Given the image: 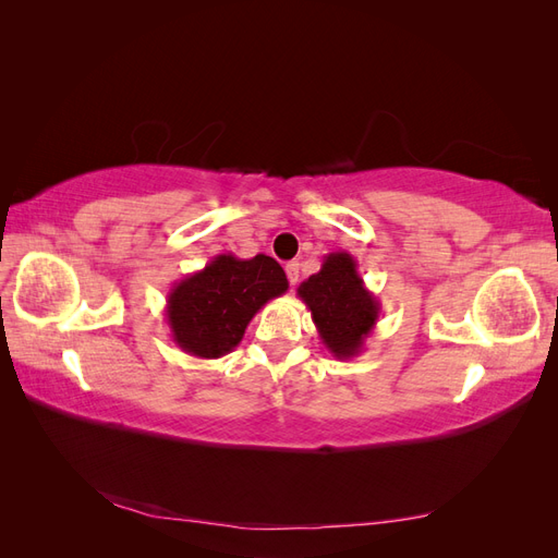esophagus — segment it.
I'll return each instance as SVG.
<instances>
[{
	"instance_id": "1",
	"label": "esophagus",
	"mask_w": 558,
	"mask_h": 558,
	"mask_svg": "<svg viewBox=\"0 0 558 558\" xmlns=\"http://www.w3.org/2000/svg\"><path fill=\"white\" fill-rule=\"evenodd\" d=\"M286 275H289L291 286H298V281H300V263L291 260L289 265H286Z\"/></svg>"
}]
</instances>
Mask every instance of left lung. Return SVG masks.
I'll return each instance as SVG.
<instances>
[{
  "mask_svg": "<svg viewBox=\"0 0 558 558\" xmlns=\"http://www.w3.org/2000/svg\"><path fill=\"white\" fill-rule=\"evenodd\" d=\"M298 298L312 312L320 342L337 361L359 356L373 335L381 305L359 275V265L347 251L324 256L316 275L300 283Z\"/></svg>",
  "mask_w": 558,
  "mask_h": 558,
  "instance_id": "8db88e82",
  "label": "left lung"
}]
</instances>
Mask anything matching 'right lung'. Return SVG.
I'll return each mask as SVG.
<instances>
[{"label": "right lung", "mask_w": 558, "mask_h": 558, "mask_svg": "<svg viewBox=\"0 0 558 558\" xmlns=\"http://www.w3.org/2000/svg\"><path fill=\"white\" fill-rule=\"evenodd\" d=\"M286 291L289 279L275 258L221 253L170 289L165 318L172 342L195 359H221L242 342L251 318Z\"/></svg>", "instance_id": "add662e5"}]
</instances>
